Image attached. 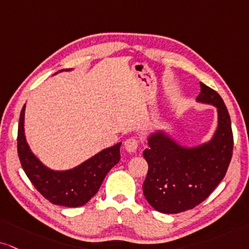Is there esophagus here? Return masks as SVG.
<instances>
[{
	"label": "esophagus",
	"mask_w": 249,
	"mask_h": 249,
	"mask_svg": "<svg viewBox=\"0 0 249 249\" xmlns=\"http://www.w3.org/2000/svg\"><path fill=\"white\" fill-rule=\"evenodd\" d=\"M124 148L128 152H135L139 149V141L135 137H130V139L124 141Z\"/></svg>",
	"instance_id": "obj_1"
}]
</instances>
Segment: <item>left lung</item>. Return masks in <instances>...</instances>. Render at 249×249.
Returning <instances> with one entry per match:
<instances>
[{
  "instance_id": "left-lung-1",
  "label": "left lung",
  "mask_w": 249,
  "mask_h": 249,
  "mask_svg": "<svg viewBox=\"0 0 249 249\" xmlns=\"http://www.w3.org/2000/svg\"><path fill=\"white\" fill-rule=\"evenodd\" d=\"M196 100L218 109V128L209 143L194 149L178 145L161 133L149 137L143 157L149 165L143 193L152 208L162 213L190 210L209 197L225 177L233 153L231 119L222 97L199 82Z\"/></svg>"
}]
</instances>
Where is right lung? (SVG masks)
Returning <instances> with one entry per match:
<instances>
[{
  "label": "right lung",
  "mask_w": 249,
  "mask_h": 249,
  "mask_svg": "<svg viewBox=\"0 0 249 249\" xmlns=\"http://www.w3.org/2000/svg\"><path fill=\"white\" fill-rule=\"evenodd\" d=\"M24 114L25 106L21 108L18 124L17 151L21 167L32 185L53 204L76 208L88 203L97 194L110 168L119 162L121 143L103 150L72 170L52 171L39 161L27 145Z\"/></svg>",
  "instance_id": "add662e5"
}]
</instances>
